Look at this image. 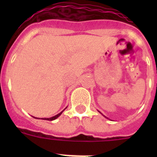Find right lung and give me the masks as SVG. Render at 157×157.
Instances as JSON below:
<instances>
[{"label": "right lung", "mask_w": 157, "mask_h": 157, "mask_svg": "<svg viewBox=\"0 0 157 157\" xmlns=\"http://www.w3.org/2000/svg\"><path fill=\"white\" fill-rule=\"evenodd\" d=\"M62 112H63V111H62V112H60V113H59V114H57V115H56V116H53V117H51V118H43L42 120H49V121H51V120H56V118H58V117H59V116H60V115H61V113H62Z\"/></svg>", "instance_id": "1"}]
</instances>
